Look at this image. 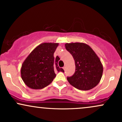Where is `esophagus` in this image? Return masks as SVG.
I'll list each match as a JSON object with an SVG mask.
<instances>
[{
    "label": "esophagus",
    "instance_id": "obj_1",
    "mask_svg": "<svg viewBox=\"0 0 122 122\" xmlns=\"http://www.w3.org/2000/svg\"><path fill=\"white\" fill-rule=\"evenodd\" d=\"M63 69H64V71H65V69H66V66H64V67H63Z\"/></svg>",
    "mask_w": 122,
    "mask_h": 122
}]
</instances>
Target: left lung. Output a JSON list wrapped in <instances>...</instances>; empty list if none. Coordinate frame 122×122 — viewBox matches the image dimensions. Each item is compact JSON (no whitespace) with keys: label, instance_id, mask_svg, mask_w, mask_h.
<instances>
[{"label":"left lung","instance_id":"obj_1","mask_svg":"<svg viewBox=\"0 0 122 122\" xmlns=\"http://www.w3.org/2000/svg\"><path fill=\"white\" fill-rule=\"evenodd\" d=\"M65 46L75 62V73L67 77L70 84L83 91L95 87L100 82L103 72V65L97 54L84 43H66Z\"/></svg>","mask_w":122,"mask_h":122}]
</instances>
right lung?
<instances>
[{
	"label": "right lung",
	"mask_w": 122,
	"mask_h": 122,
	"mask_svg": "<svg viewBox=\"0 0 122 122\" xmlns=\"http://www.w3.org/2000/svg\"><path fill=\"white\" fill-rule=\"evenodd\" d=\"M58 43H42L34 49L22 65L21 77L29 88L40 89L46 87L56 76L55 72H64L58 66L59 57L54 60Z\"/></svg>",
	"instance_id": "obj_1"
}]
</instances>
